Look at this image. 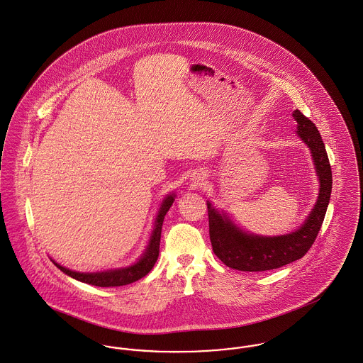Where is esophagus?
I'll list each match as a JSON object with an SVG mask.
<instances>
[{
  "mask_svg": "<svg viewBox=\"0 0 363 363\" xmlns=\"http://www.w3.org/2000/svg\"><path fill=\"white\" fill-rule=\"evenodd\" d=\"M200 178H203V177H197V178H196V179H197V182H199V181H201Z\"/></svg>",
  "mask_w": 363,
  "mask_h": 363,
  "instance_id": "1",
  "label": "esophagus"
}]
</instances>
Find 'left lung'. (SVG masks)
I'll return each mask as SVG.
<instances>
[{
	"mask_svg": "<svg viewBox=\"0 0 363 363\" xmlns=\"http://www.w3.org/2000/svg\"><path fill=\"white\" fill-rule=\"evenodd\" d=\"M293 118L297 121V135L307 145L313 160L319 181L316 203L304 223L296 230L278 236H262L242 229L223 213V210L218 211L207 201L213 250L223 264L232 269L261 272L277 269L300 259L313 245L325 220L333 184L326 147L316 125L308 117L296 109Z\"/></svg>",
	"mask_w": 363,
	"mask_h": 363,
	"instance_id": "obj_1",
	"label": "left lung"
}]
</instances>
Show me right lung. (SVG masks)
<instances>
[{"mask_svg":"<svg viewBox=\"0 0 363 363\" xmlns=\"http://www.w3.org/2000/svg\"><path fill=\"white\" fill-rule=\"evenodd\" d=\"M174 200H175V194H168L163 199V201L159 207L157 216L155 218L153 230H152L150 238L147 240V246L140 254V258L128 267L114 268V269H108V271H99V272H77V271H72L66 267H62L54 259H51V261L55 264L56 268H59L67 277L79 280V281H83V283L92 284V286L116 287V286H124V284H130L133 281H137L140 278L146 277L157 261L159 247H160V236H162V226H163V221H164V216L167 214V211L169 210L171 204L174 203Z\"/></svg>","mask_w":363,"mask_h":363,"instance_id":"right-lung-1","label":"right lung"}]
</instances>
